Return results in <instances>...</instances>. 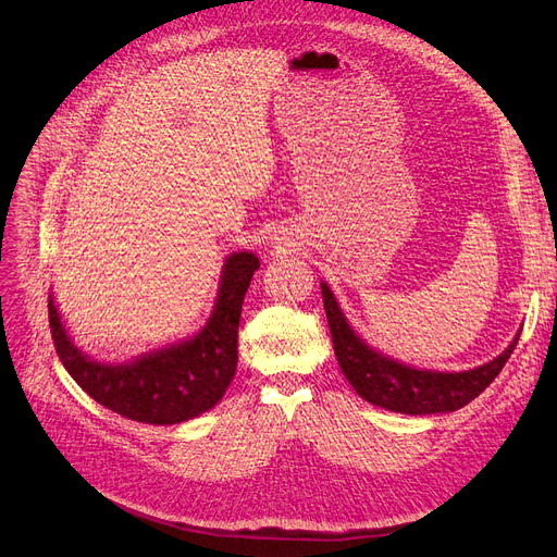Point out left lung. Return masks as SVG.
Listing matches in <instances>:
<instances>
[{
	"label": "left lung",
	"mask_w": 557,
	"mask_h": 557,
	"mask_svg": "<svg viewBox=\"0 0 557 557\" xmlns=\"http://www.w3.org/2000/svg\"><path fill=\"white\" fill-rule=\"evenodd\" d=\"M322 299L333 338V351H336L338 366L347 376V382L370 405L384 407L395 413L428 416L448 413L466 407L496 380L519 343L517 336L494 361L473 370H416L374 351L356 336L326 283H322Z\"/></svg>",
	"instance_id": "left-lung-1"
}]
</instances>
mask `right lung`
<instances>
[{
    "label": "right lung",
    "instance_id": "1",
    "mask_svg": "<svg viewBox=\"0 0 557 557\" xmlns=\"http://www.w3.org/2000/svg\"><path fill=\"white\" fill-rule=\"evenodd\" d=\"M260 260L233 253L221 274L216 306L194 338L125 366L88 359L65 333L50 297L48 315L63 368L98 405L148 425H175L212 409L237 370V326L244 295Z\"/></svg>",
    "mask_w": 557,
    "mask_h": 557
}]
</instances>
